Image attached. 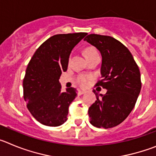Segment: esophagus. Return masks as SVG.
Masks as SVG:
<instances>
[{"label":"esophagus","instance_id":"34e87169","mask_svg":"<svg viewBox=\"0 0 156 156\" xmlns=\"http://www.w3.org/2000/svg\"><path fill=\"white\" fill-rule=\"evenodd\" d=\"M86 92H87V90H78V94L79 95L83 94H85Z\"/></svg>","mask_w":156,"mask_h":156}]
</instances>
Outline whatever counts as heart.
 Masks as SVG:
<instances>
[{"label": "heart", "instance_id": "heart-1", "mask_svg": "<svg viewBox=\"0 0 156 156\" xmlns=\"http://www.w3.org/2000/svg\"><path fill=\"white\" fill-rule=\"evenodd\" d=\"M84 55L87 59L88 58L91 57V56L98 55V52L93 47H88L84 50ZM88 80H89V78L87 76H82L78 79V83L81 87H86L88 84Z\"/></svg>", "mask_w": 156, "mask_h": 156}]
</instances>
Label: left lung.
I'll use <instances>...</instances> for the list:
<instances>
[{"label": "left lung", "mask_w": 156, "mask_h": 156, "mask_svg": "<svg viewBox=\"0 0 156 156\" xmlns=\"http://www.w3.org/2000/svg\"><path fill=\"white\" fill-rule=\"evenodd\" d=\"M84 41L101 55V80L96 86L107 90L104 95L93 90L97 100L88 109L90 122L98 128L114 127L134 108L141 88L140 70L127 48L113 37L89 34Z\"/></svg>", "instance_id": "obj_1"}]
</instances>
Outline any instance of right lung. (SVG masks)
I'll return each mask as SVG.
<instances>
[{
	"mask_svg": "<svg viewBox=\"0 0 156 156\" xmlns=\"http://www.w3.org/2000/svg\"><path fill=\"white\" fill-rule=\"evenodd\" d=\"M87 33L52 36L37 48L26 70L23 97L32 115L42 124L58 126L67 120L77 95L73 87L62 91L59 78L68 68L70 53Z\"/></svg>",
	"mask_w": 156,
	"mask_h": 156,
	"instance_id": "right-lung-1",
	"label": "right lung"
}]
</instances>
